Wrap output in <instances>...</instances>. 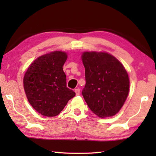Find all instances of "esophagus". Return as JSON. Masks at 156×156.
Returning <instances> with one entry per match:
<instances>
[{
    "label": "esophagus",
    "mask_w": 156,
    "mask_h": 156,
    "mask_svg": "<svg viewBox=\"0 0 156 156\" xmlns=\"http://www.w3.org/2000/svg\"><path fill=\"white\" fill-rule=\"evenodd\" d=\"M74 91H75L76 93V95H79L80 94V89H74Z\"/></svg>",
    "instance_id": "1"
}]
</instances>
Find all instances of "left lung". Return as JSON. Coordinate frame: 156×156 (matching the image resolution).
Wrapping results in <instances>:
<instances>
[{
	"label": "left lung",
	"mask_w": 156,
	"mask_h": 156,
	"mask_svg": "<svg viewBox=\"0 0 156 156\" xmlns=\"http://www.w3.org/2000/svg\"><path fill=\"white\" fill-rule=\"evenodd\" d=\"M86 84L82 96L89 108L101 118L114 116L125 103L129 78L122 64L113 55L102 52H84Z\"/></svg>",
	"instance_id": "left-lung-1"
}]
</instances>
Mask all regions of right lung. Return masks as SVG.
I'll return each mask as SVG.
<instances>
[{"label": "right lung", "instance_id": "obj_1", "mask_svg": "<svg viewBox=\"0 0 156 156\" xmlns=\"http://www.w3.org/2000/svg\"><path fill=\"white\" fill-rule=\"evenodd\" d=\"M67 58L66 52L54 51L36 59L25 72L23 86L27 100L42 116L58 115L75 96L67 87L62 68Z\"/></svg>", "mask_w": 156, "mask_h": 156}]
</instances>
